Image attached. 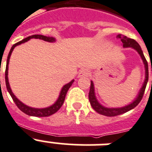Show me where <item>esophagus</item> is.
Masks as SVG:
<instances>
[{"mask_svg": "<svg viewBox=\"0 0 152 152\" xmlns=\"http://www.w3.org/2000/svg\"><path fill=\"white\" fill-rule=\"evenodd\" d=\"M90 75V72L88 71L87 69H83L80 70V72H79L78 74V77L79 78H80V77H84V76H87Z\"/></svg>", "mask_w": 152, "mask_h": 152, "instance_id": "esophagus-1", "label": "esophagus"}]
</instances>
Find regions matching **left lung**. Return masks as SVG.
<instances>
[{"mask_svg": "<svg viewBox=\"0 0 152 152\" xmlns=\"http://www.w3.org/2000/svg\"><path fill=\"white\" fill-rule=\"evenodd\" d=\"M117 38L121 40L122 43H123L124 48H132L134 50L137 52L140 56H141V59L143 61V63L145 65V81L143 83V85L141 86V90H139V93L137 94V97L135 98L133 101L131 102V104L128 105H126L122 107H106L100 104V102L98 101L96 97L95 94V89H94V84L93 81H90L91 84H90V93H89V100H90V105L93 107V109L95 110L96 112H97L98 113L102 114V115L107 116V117H114V116L120 115L122 113H124L126 112L129 111L131 110L134 109V108L137 105V104L141 102V99L143 97L144 93H145V88L147 86L148 81V62L145 58V56L143 54V52L141 50V46L139 45L138 43L135 40L132 39H129L127 37L124 36V35H117ZM152 71V67H151Z\"/></svg>", "mask_w": 152, "mask_h": 152, "instance_id": "1", "label": "left lung"}]
</instances>
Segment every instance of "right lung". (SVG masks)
<instances>
[{"mask_svg": "<svg viewBox=\"0 0 152 152\" xmlns=\"http://www.w3.org/2000/svg\"><path fill=\"white\" fill-rule=\"evenodd\" d=\"M31 39H42L43 41H45V42H56V39L53 38V37H47L44 36V35H31V36L27 37L25 39H24L23 40L20 41L18 42H17L16 44L13 45V46L11 47V50L9 52L8 56H7V65H6V70H5V82H6V86H7V90L8 91V93L10 94L11 96L13 99L14 102L15 103V104L17 105L18 107L21 110V111L24 112L25 113H26L27 115L29 116H33V117H48V116L52 115L54 114L56 112H57L58 110L60 109V107H62V105L64 103L65 97H66V95L67 94V91L69 90V89L70 88V86H72V84L73 83L74 80H72V81H70L69 83L66 84L64 86H62V90H61L60 93H59V96H58V99L54 104L52 105L49 106L48 107L45 108H34L25 105V104H23L21 100H19L16 96H15V94H13V92L11 90V86H10V84L8 82V65H9V60H10V57H11V55L13 52L14 48L17 45L22 44V43H25L28 41H29Z\"/></svg>", "mask_w": 152, "mask_h": 152, "instance_id": "1", "label": "right lung"}]
</instances>
